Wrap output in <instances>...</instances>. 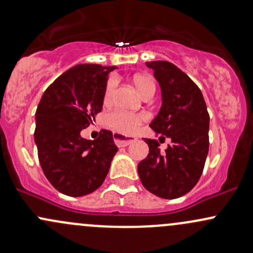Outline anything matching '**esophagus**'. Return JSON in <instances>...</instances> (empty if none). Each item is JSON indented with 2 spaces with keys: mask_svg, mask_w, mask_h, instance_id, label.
<instances>
[{
  "mask_svg": "<svg viewBox=\"0 0 253 253\" xmlns=\"http://www.w3.org/2000/svg\"><path fill=\"white\" fill-rule=\"evenodd\" d=\"M113 138H115V142L118 147H126V146H129L130 143L136 140L135 137H126L124 135L119 134V132H113Z\"/></svg>",
  "mask_w": 253,
  "mask_h": 253,
  "instance_id": "1",
  "label": "esophagus"
}]
</instances>
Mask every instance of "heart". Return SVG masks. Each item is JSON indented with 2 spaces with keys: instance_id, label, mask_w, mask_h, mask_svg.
<instances>
[{
  "instance_id": "heart-1",
  "label": "heart",
  "mask_w": 253,
  "mask_h": 253,
  "mask_svg": "<svg viewBox=\"0 0 253 253\" xmlns=\"http://www.w3.org/2000/svg\"><path fill=\"white\" fill-rule=\"evenodd\" d=\"M132 84L136 88L137 93L142 97L152 95L153 96L154 91H156V84L153 80L146 75H136L132 78ZM116 82L115 80H110L106 86L105 91V100H108L112 96L113 90H115ZM145 119V117L141 115H130V113L123 112V111H115V112L110 113L106 118V122L110 126L123 134H131L137 129L138 124Z\"/></svg>"
}]
</instances>
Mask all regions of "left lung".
<instances>
[{
	"label": "left lung",
	"instance_id": "1",
	"mask_svg": "<svg viewBox=\"0 0 253 253\" xmlns=\"http://www.w3.org/2000/svg\"><path fill=\"white\" fill-rule=\"evenodd\" d=\"M146 66L153 70L162 91V106L149 126L170 138L171 145L162 153L158 141L143 138L149 153L138 163L137 172L152 194L176 199L191 191L202 176L210 117L200 89L177 66L164 60L148 61Z\"/></svg>",
	"mask_w": 253,
	"mask_h": 253
}]
</instances>
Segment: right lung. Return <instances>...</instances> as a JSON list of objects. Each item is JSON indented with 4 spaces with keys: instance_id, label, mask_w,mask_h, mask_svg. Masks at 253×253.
<instances>
[{
    "instance_id": "add662e5",
    "label": "right lung",
    "mask_w": 253,
    "mask_h": 253,
    "mask_svg": "<svg viewBox=\"0 0 253 253\" xmlns=\"http://www.w3.org/2000/svg\"><path fill=\"white\" fill-rule=\"evenodd\" d=\"M115 69L76 65L56 78L41 97L35 116V143L45 177L62 194L83 197L96 191L118 151L108 130H101L93 141L81 136L101 112L108 73Z\"/></svg>"
}]
</instances>
